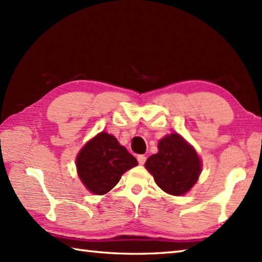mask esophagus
I'll use <instances>...</instances> for the list:
<instances>
[{
  "label": "esophagus",
  "mask_w": 262,
  "mask_h": 262,
  "mask_svg": "<svg viewBox=\"0 0 262 262\" xmlns=\"http://www.w3.org/2000/svg\"><path fill=\"white\" fill-rule=\"evenodd\" d=\"M137 161H138V163H140V164H144V163H145V161H146V157L144 154L137 155Z\"/></svg>",
  "instance_id": "1"
}]
</instances>
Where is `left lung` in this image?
<instances>
[{
  "label": "left lung",
  "mask_w": 262,
  "mask_h": 262,
  "mask_svg": "<svg viewBox=\"0 0 262 262\" xmlns=\"http://www.w3.org/2000/svg\"><path fill=\"white\" fill-rule=\"evenodd\" d=\"M145 168L162 190L180 196L196 183L202 164L194 149L180 135L171 134L159 142V152L147 159Z\"/></svg>",
  "instance_id": "obj_1"
}]
</instances>
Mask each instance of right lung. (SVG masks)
Returning <instances> with one entry per match:
<instances>
[{"instance_id":"obj_1","label":"right lung","mask_w":262,"mask_h":262,"mask_svg":"<svg viewBox=\"0 0 262 262\" xmlns=\"http://www.w3.org/2000/svg\"><path fill=\"white\" fill-rule=\"evenodd\" d=\"M136 165V159L116 137L103 132L88 142L76 158L80 179L89 191L96 194L107 193L122 173Z\"/></svg>"}]
</instances>
